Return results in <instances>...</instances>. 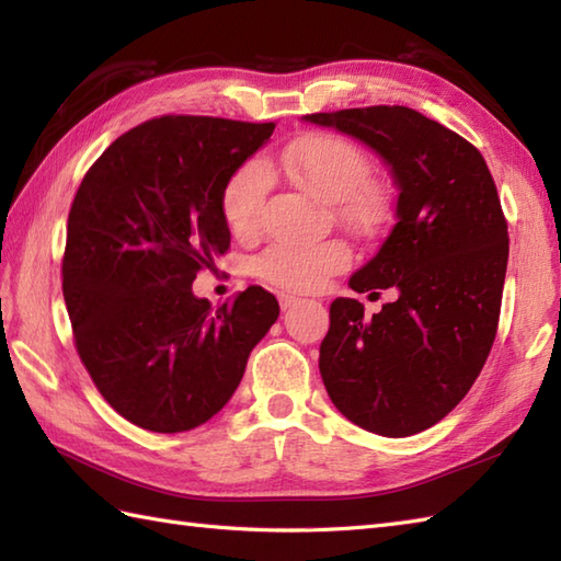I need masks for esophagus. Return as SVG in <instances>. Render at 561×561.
<instances>
[{
	"label": "esophagus",
	"instance_id": "obj_1",
	"mask_svg": "<svg viewBox=\"0 0 561 561\" xmlns=\"http://www.w3.org/2000/svg\"><path fill=\"white\" fill-rule=\"evenodd\" d=\"M296 304H301L299 296H294V294H279L282 311H287V308H291V306H296Z\"/></svg>",
	"mask_w": 561,
	"mask_h": 561
}]
</instances>
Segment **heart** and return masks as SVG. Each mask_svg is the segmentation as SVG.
I'll return each instance as SVG.
<instances>
[{
    "label": "heart",
    "instance_id": "1",
    "mask_svg": "<svg viewBox=\"0 0 561 561\" xmlns=\"http://www.w3.org/2000/svg\"><path fill=\"white\" fill-rule=\"evenodd\" d=\"M368 165L366 153L332 133H311L291 139L265 161L250 159L238 165L221 195V211L229 229L238 238H253L262 226V207L270 193L272 175L287 173L308 193L337 202V217L356 229H371L378 224L380 197L366 187ZM350 250L337 241L296 245L274 243L262 250L253 262L255 277L274 289L316 291L350 265Z\"/></svg>",
    "mask_w": 561,
    "mask_h": 561
}]
</instances>
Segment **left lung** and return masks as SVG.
Instances as JSON below:
<instances>
[{
	"label": "left lung",
	"instance_id": "1",
	"mask_svg": "<svg viewBox=\"0 0 561 561\" xmlns=\"http://www.w3.org/2000/svg\"><path fill=\"white\" fill-rule=\"evenodd\" d=\"M380 153L398 185L396 224L350 279L396 301L364 318L335 299L320 376L335 408L366 432L412 436L478 380L499 328L508 226L494 178L468 139L404 105L306 115Z\"/></svg>",
	"mask_w": 561,
	"mask_h": 561
}]
</instances>
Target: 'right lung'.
I'll list each match as a JSON object with an SVG mask.
<instances>
[{"label": "right lung", "instance_id": "1", "mask_svg": "<svg viewBox=\"0 0 561 561\" xmlns=\"http://www.w3.org/2000/svg\"><path fill=\"white\" fill-rule=\"evenodd\" d=\"M274 123L161 115L117 137L83 175L67 219L62 294L81 364L111 408L181 434L231 400L279 316L262 287L211 311L197 272L231 245L221 195Z\"/></svg>", "mask_w": 561, "mask_h": 561}]
</instances>
